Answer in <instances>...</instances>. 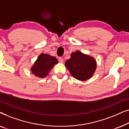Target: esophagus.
<instances>
[{
	"instance_id": "esophagus-1",
	"label": "esophagus",
	"mask_w": 129,
	"mask_h": 129,
	"mask_svg": "<svg viewBox=\"0 0 129 129\" xmlns=\"http://www.w3.org/2000/svg\"><path fill=\"white\" fill-rule=\"evenodd\" d=\"M58 60H59V62H60V63H63V61H64V60H63L62 57H59V59H58Z\"/></svg>"
}]
</instances>
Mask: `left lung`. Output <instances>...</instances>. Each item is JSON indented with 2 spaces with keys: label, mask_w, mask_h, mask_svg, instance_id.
Masks as SVG:
<instances>
[{
  "label": "left lung",
  "mask_w": 129,
  "mask_h": 129,
  "mask_svg": "<svg viewBox=\"0 0 129 129\" xmlns=\"http://www.w3.org/2000/svg\"><path fill=\"white\" fill-rule=\"evenodd\" d=\"M65 66L72 76L84 81L89 79L94 74L96 62L93 57L76 51L72 53L71 57L65 63Z\"/></svg>",
  "instance_id": "left-lung-1"
}]
</instances>
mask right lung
<instances>
[{
  "mask_svg": "<svg viewBox=\"0 0 129 129\" xmlns=\"http://www.w3.org/2000/svg\"><path fill=\"white\" fill-rule=\"evenodd\" d=\"M58 63L57 59L49 54L42 53L39 56L35 64L31 67V71L37 77L44 78L48 75L54 64Z\"/></svg>",
  "mask_w": 129,
  "mask_h": 129,
  "instance_id": "add662e5",
  "label": "right lung"
}]
</instances>
